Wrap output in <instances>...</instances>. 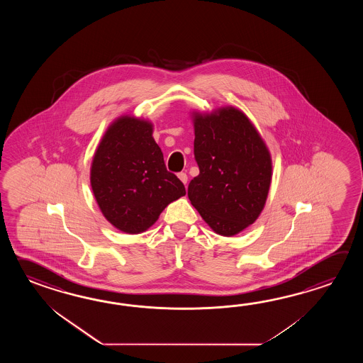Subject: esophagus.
<instances>
[{
	"instance_id": "34e87169",
	"label": "esophagus",
	"mask_w": 363,
	"mask_h": 363,
	"mask_svg": "<svg viewBox=\"0 0 363 363\" xmlns=\"http://www.w3.org/2000/svg\"><path fill=\"white\" fill-rule=\"evenodd\" d=\"M179 179L184 183L185 185H186V182H188V175L185 174V172H179L178 174Z\"/></svg>"
}]
</instances>
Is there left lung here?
<instances>
[{
  "label": "left lung",
  "instance_id": "1",
  "mask_svg": "<svg viewBox=\"0 0 363 363\" xmlns=\"http://www.w3.org/2000/svg\"><path fill=\"white\" fill-rule=\"evenodd\" d=\"M194 158L200 174L188 197L202 219L222 236H233L259 216L270 189V152L238 108L193 113Z\"/></svg>",
  "mask_w": 363,
  "mask_h": 363
}]
</instances>
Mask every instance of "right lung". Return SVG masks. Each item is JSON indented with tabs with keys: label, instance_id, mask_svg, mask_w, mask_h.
<instances>
[{
	"label": "right lung",
	"instance_id": "obj_1",
	"mask_svg": "<svg viewBox=\"0 0 363 363\" xmlns=\"http://www.w3.org/2000/svg\"><path fill=\"white\" fill-rule=\"evenodd\" d=\"M153 124L133 116L118 118L93 157L91 185L104 216L119 231L140 233L155 223L184 184L166 169Z\"/></svg>",
	"mask_w": 363,
	"mask_h": 363
}]
</instances>
